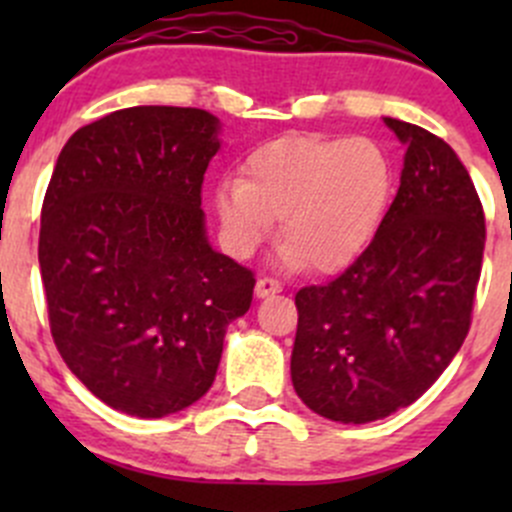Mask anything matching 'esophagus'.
Listing matches in <instances>:
<instances>
[{
    "label": "esophagus",
    "mask_w": 512,
    "mask_h": 512,
    "mask_svg": "<svg viewBox=\"0 0 512 512\" xmlns=\"http://www.w3.org/2000/svg\"><path fill=\"white\" fill-rule=\"evenodd\" d=\"M277 292H282V285L277 280H272V277H260V280H257L255 294L260 299L270 297V294H277Z\"/></svg>",
    "instance_id": "obj_1"
}]
</instances>
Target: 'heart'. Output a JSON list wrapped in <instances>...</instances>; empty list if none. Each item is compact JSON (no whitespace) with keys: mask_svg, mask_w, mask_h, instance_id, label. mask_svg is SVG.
I'll return each mask as SVG.
<instances>
[{"mask_svg":"<svg viewBox=\"0 0 512 512\" xmlns=\"http://www.w3.org/2000/svg\"><path fill=\"white\" fill-rule=\"evenodd\" d=\"M391 193L394 163L379 141L297 133L257 148L242 180L218 185L215 210L237 252L255 250L280 220L285 267L329 275L374 240Z\"/></svg>","mask_w":512,"mask_h":512,"instance_id":"heart-1","label":"heart"}]
</instances>
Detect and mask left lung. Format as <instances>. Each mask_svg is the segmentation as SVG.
Wrapping results in <instances>:
<instances>
[{
  "mask_svg": "<svg viewBox=\"0 0 512 512\" xmlns=\"http://www.w3.org/2000/svg\"><path fill=\"white\" fill-rule=\"evenodd\" d=\"M406 146L374 240L329 285L302 287L292 384L339 423L391 416L426 394L471 327L485 247L473 180L446 141L384 118Z\"/></svg>",
  "mask_w": 512,
  "mask_h": 512,
  "instance_id": "obj_1",
  "label": "left lung"
}]
</instances>
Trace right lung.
<instances>
[{"instance_id": "obj_1", "label": "right lung", "mask_w": 512, "mask_h": 512, "mask_svg": "<svg viewBox=\"0 0 512 512\" xmlns=\"http://www.w3.org/2000/svg\"><path fill=\"white\" fill-rule=\"evenodd\" d=\"M203 108L133 106L79 128L41 208L51 337L111 409L163 418L208 394L255 277L213 250L200 208L220 151Z\"/></svg>"}]
</instances>
